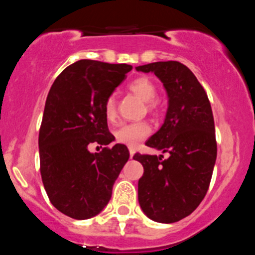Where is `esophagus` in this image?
Segmentation results:
<instances>
[{
  "label": "esophagus",
  "mask_w": 255,
  "mask_h": 255,
  "mask_svg": "<svg viewBox=\"0 0 255 255\" xmlns=\"http://www.w3.org/2000/svg\"><path fill=\"white\" fill-rule=\"evenodd\" d=\"M129 152H130V158H132V157H134V154H135V148L129 147Z\"/></svg>",
  "instance_id": "esophagus-1"
}]
</instances>
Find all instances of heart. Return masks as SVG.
Masks as SVG:
<instances>
[{"instance_id": "heart-1", "label": "heart", "mask_w": 255, "mask_h": 255, "mask_svg": "<svg viewBox=\"0 0 255 255\" xmlns=\"http://www.w3.org/2000/svg\"><path fill=\"white\" fill-rule=\"evenodd\" d=\"M129 89L139 97L143 102L149 103V107L153 108V101L157 97V88L154 83L149 78L141 76V78L135 79L129 84ZM105 116L107 120L112 121L116 117V100L115 97H108L105 103ZM150 132V126L147 123H132L125 124L120 126L115 132L116 140L120 143L126 144L129 147H135L138 145L143 139H145Z\"/></svg>"}]
</instances>
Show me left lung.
Returning <instances> with one entry per match:
<instances>
[{"label":"left lung","instance_id":"1","mask_svg":"<svg viewBox=\"0 0 255 255\" xmlns=\"http://www.w3.org/2000/svg\"><path fill=\"white\" fill-rule=\"evenodd\" d=\"M153 73L163 84L167 112L148 147L163 155L136 154L144 173L138 182L141 211L159 224H172L194 212L206 197L217 157L215 121L206 91L195 75L177 61L135 67Z\"/></svg>","mask_w":255,"mask_h":255}]
</instances>
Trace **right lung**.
<instances>
[{"instance_id": "obj_1", "label": "right lung", "mask_w": 255, "mask_h": 255, "mask_svg": "<svg viewBox=\"0 0 255 255\" xmlns=\"http://www.w3.org/2000/svg\"><path fill=\"white\" fill-rule=\"evenodd\" d=\"M131 65L79 60L56 78L47 96L39 130L40 175L51 203L75 220L103 211L129 150L115 144L92 153V144L115 140L108 131L105 103Z\"/></svg>"}]
</instances>
